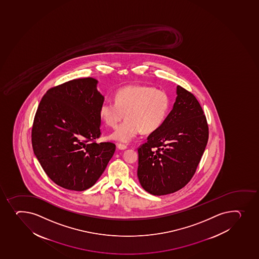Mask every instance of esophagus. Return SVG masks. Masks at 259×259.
Instances as JSON below:
<instances>
[{
  "instance_id": "1",
  "label": "esophagus",
  "mask_w": 259,
  "mask_h": 259,
  "mask_svg": "<svg viewBox=\"0 0 259 259\" xmlns=\"http://www.w3.org/2000/svg\"><path fill=\"white\" fill-rule=\"evenodd\" d=\"M117 148L119 149V150H124L127 148V146L126 145H125V144H117Z\"/></svg>"
}]
</instances>
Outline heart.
Instances as JSON below:
<instances>
[{
    "label": "heart",
    "mask_w": 259,
    "mask_h": 259,
    "mask_svg": "<svg viewBox=\"0 0 259 259\" xmlns=\"http://www.w3.org/2000/svg\"><path fill=\"white\" fill-rule=\"evenodd\" d=\"M171 107V97L164 90L148 85H132L118 89L115 103L103 102L99 109L102 120L115 127L109 139L128 143L143 131L151 134L165 122Z\"/></svg>",
    "instance_id": "b5f03b06"
}]
</instances>
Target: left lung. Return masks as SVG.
Listing matches in <instances>:
<instances>
[{
    "label": "left lung",
    "instance_id": "1",
    "mask_svg": "<svg viewBox=\"0 0 259 259\" xmlns=\"http://www.w3.org/2000/svg\"><path fill=\"white\" fill-rule=\"evenodd\" d=\"M208 135L197 99L178 85L176 101L165 122L138 150V178L143 189L154 195L181 190L196 171Z\"/></svg>",
    "mask_w": 259,
    "mask_h": 259
}]
</instances>
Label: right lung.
Here are the masks:
<instances>
[{"instance_id": "add662e5", "label": "right lung", "mask_w": 259, "mask_h": 259, "mask_svg": "<svg viewBox=\"0 0 259 259\" xmlns=\"http://www.w3.org/2000/svg\"><path fill=\"white\" fill-rule=\"evenodd\" d=\"M97 85L96 79L88 77L50 88L35 113L34 154L50 179L67 190L94 186L115 153L112 143L94 141L101 134L104 101Z\"/></svg>"}]
</instances>
